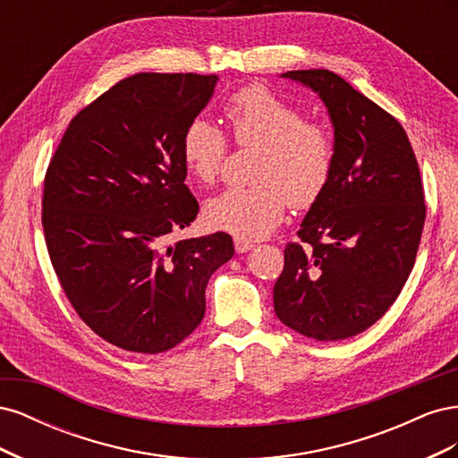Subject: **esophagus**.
<instances>
[{"mask_svg":"<svg viewBox=\"0 0 458 458\" xmlns=\"http://www.w3.org/2000/svg\"><path fill=\"white\" fill-rule=\"evenodd\" d=\"M252 246H254V244H252V241H246V239H241V237L234 239V250H237L239 254L248 252V250H250Z\"/></svg>","mask_w":458,"mask_h":458,"instance_id":"esophagus-1","label":"esophagus"}]
</instances>
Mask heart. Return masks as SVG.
I'll use <instances>...</instances> for the list:
<instances>
[{
  "mask_svg": "<svg viewBox=\"0 0 458 458\" xmlns=\"http://www.w3.org/2000/svg\"><path fill=\"white\" fill-rule=\"evenodd\" d=\"M224 116L234 143L261 148L252 170L258 183L231 187L208 200L206 221L241 239L266 237L283 221L288 202L301 210L321 197L335 165V137L263 86L233 93ZM227 150V137L204 118L192 120L183 131V164L200 185L217 182Z\"/></svg>",
  "mask_w": 458,
  "mask_h": 458,
  "instance_id": "1",
  "label": "heart"
}]
</instances>
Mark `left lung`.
<instances>
[{
	"label": "left lung",
	"instance_id": "obj_1",
	"mask_svg": "<svg viewBox=\"0 0 458 458\" xmlns=\"http://www.w3.org/2000/svg\"><path fill=\"white\" fill-rule=\"evenodd\" d=\"M311 88L335 128V165L284 248L275 313L300 335L332 342L390 310L414 266L426 219L419 162L401 123L338 74H281Z\"/></svg>",
	"mask_w": 458,
	"mask_h": 458
}]
</instances>
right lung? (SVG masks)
Here are the masks:
<instances>
[{
	"mask_svg": "<svg viewBox=\"0 0 458 458\" xmlns=\"http://www.w3.org/2000/svg\"><path fill=\"white\" fill-rule=\"evenodd\" d=\"M216 84L192 72L120 80L72 118L49 162L41 225L53 269L81 321L126 352L183 342L234 254L221 231L164 246L199 214L182 137Z\"/></svg>",
	"mask_w": 458,
	"mask_h": 458,
	"instance_id": "obj_1",
	"label": "right lung"
}]
</instances>
